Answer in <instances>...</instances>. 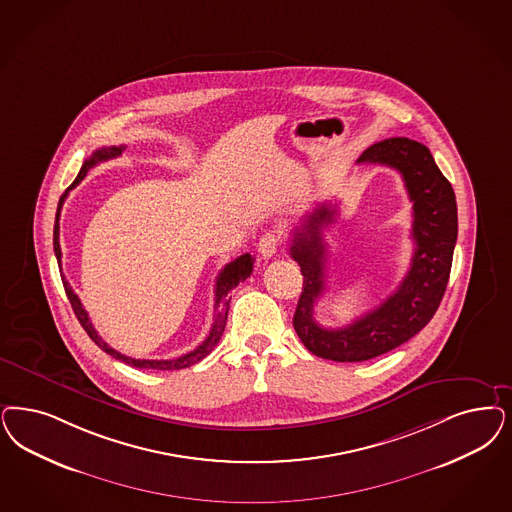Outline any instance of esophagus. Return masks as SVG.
I'll list each match as a JSON object with an SVG mask.
<instances>
[{
    "label": "esophagus",
    "instance_id": "1",
    "mask_svg": "<svg viewBox=\"0 0 512 512\" xmlns=\"http://www.w3.org/2000/svg\"><path fill=\"white\" fill-rule=\"evenodd\" d=\"M259 253H261V257L263 259H270V257H274L276 253H278V249H280V236L276 234V232H266L261 236V240H259Z\"/></svg>",
    "mask_w": 512,
    "mask_h": 512
}]
</instances>
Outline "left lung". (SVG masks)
Returning <instances> with one entry per match:
<instances>
[{
    "mask_svg": "<svg viewBox=\"0 0 512 512\" xmlns=\"http://www.w3.org/2000/svg\"><path fill=\"white\" fill-rule=\"evenodd\" d=\"M365 162L395 168L412 202L416 247L397 291L352 325L325 329L314 319V306L325 291L323 230L335 223L336 206L323 202L306 215L289 247L304 276L293 327L310 352L340 363L378 357L422 331L441 304L458 240L456 194L423 143L408 138L378 141L357 159V164Z\"/></svg>",
    "mask_w": 512,
    "mask_h": 512,
    "instance_id": "obj_1",
    "label": "left lung"
}]
</instances>
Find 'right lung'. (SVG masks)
Wrapping results in <instances>:
<instances>
[{
    "label": "right lung",
    "mask_w": 512,
    "mask_h": 512,
    "mask_svg": "<svg viewBox=\"0 0 512 512\" xmlns=\"http://www.w3.org/2000/svg\"><path fill=\"white\" fill-rule=\"evenodd\" d=\"M123 151L124 145H111V147L96 149V151L90 155V159L83 162V166H81V170H79V176H77V179L68 187V191L60 196L58 210H56V219H54L53 238L54 255H56V261H58V263H60V259H62L60 242H58V238H60L58 219H60V210H62V204H64L66 196H68V193H70L75 185H79V181H83V177L87 176V172H89L92 166H96V164H100V162H104V160L115 159V157H119ZM253 261H255V259H253L249 253H244V255H240L238 259H234L232 263H229V265L225 266V268L219 272L217 282H215V306H213V308H215V314H213V325L212 329H210V335H208V338H206L198 348H194L193 352L185 353V355H181V357H177V359H134V357H128V355H123V353L113 350L107 342L102 340V336L96 333V329L92 327L89 314H87V310L83 308L81 300L73 293V289H71L68 280L64 278V274H62V272H60V274H62V283H64V289H66V295H68V299H70L71 308H73L75 316H77L79 323L83 325V329L87 331V335L92 338V342H94L98 348H102V350L109 353L111 357L123 361L126 365H130V367H136V369L177 371V369H185V367H191L194 363L202 361V359H204L206 355H210L213 348L217 346V342L221 340L223 331H225V325H227L230 291H232L238 283L244 282L246 278L251 276V272H253Z\"/></svg>",
    "instance_id": "obj_1"
}]
</instances>
